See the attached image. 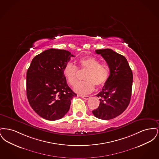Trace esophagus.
<instances>
[{
  "label": "esophagus",
  "instance_id": "esophagus-1",
  "mask_svg": "<svg viewBox=\"0 0 159 159\" xmlns=\"http://www.w3.org/2000/svg\"><path fill=\"white\" fill-rule=\"evenodd\" d=\"M79 96L81 97L82 98L84 99H86V100L90 98L89 96H84V95H79Z\"/></svg>",
  "mask_w": 159,
  "mask_h": 159
}]
</instances>
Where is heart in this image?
Masks as SVG:
<instances>
[{"label":"heart","mask_w":159,"mask_h":159,"mask_svg":"<svg viewBox=\"0 0 159 159\" xmlns=\"http://www.w3.org/2000/svg\"><path fill=\"white\" fill-rule=\"evenodd\" d=\"M100 63V61L94 57H86L79 60V67L88 70V72L84 78L85 81L79 83L75 87L76 92L88 94L94 90L95 85L101 87L107 82L110 75V69L106 64ZM62 71L67 82L75 86L78 82V70L76 66L67 63Z\"/></svg>","instance_id":"obj_1"}]
</instances>
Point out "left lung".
<instances>
[{"label": "left lung", "instance_id": "left-lung-1", "mask_svg": "<svg viewBox=\"0 0 159 159\" xmlns=\"http://www.w3.org/2000/svg\"><path fill=\"white\" fill-rule=\"evenodd\" d=\"M106 60L110 76L102 91L96 95L99 106L92 111L102 120H110L121 114L129 104L132 88L133 75L126 58L110 49L95 51Z\"/></svg>", "mask_w": 159, "mask_h": 159}]
</instances>
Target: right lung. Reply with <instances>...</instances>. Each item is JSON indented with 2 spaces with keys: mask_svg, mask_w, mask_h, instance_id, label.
Segmentation results:
<instances>
[{
  "mask_svg": "<svg viewBox=\"0 0 159 159\" xmlns=\"http://www.w3.org/2000/svg\"><path fill=\"white\" fill-rule=\"evenodd\" d=\"M68 51L50 49L34 57L27 72V97L31 108L48 120L62 118L77 96L69 87L63 68L71 57Z\"/></svg>",
  "mask_w": 159,
  "mask_h": 159,
  "instance_id": "obj_1",
  "label": "right lung"
}]
</instances>
